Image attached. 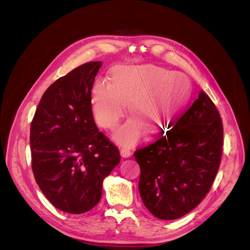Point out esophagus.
Returning <instances> with one entry per match:
<instances>
[{
	"label": "esophagus",
	"instance_id": "esophagus-1",
	"mask_svg": "<svg viewBox=\"0 0 250 250\" xmlns=\"http://www.w3.org/2000/svg\"><path fill=\"white\" fill-rule=\"evenodd\" d=\"M120 151H121V156L124 157V158L129 157V156L131 155V151H130V148H129V147L123 146V147H121Z\"/></svg>",
	"mask_w": 250,
	"mask_h": 250
}]
</instances>
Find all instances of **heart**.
I'll list each match as a JSON object with an SVG mask.
<instances>
[{
	"instance_id": "b5f03b06",
	"label": "heart",
	"mask_w": 250,
	"mask_h": 250,
	"mask_svg": "<svg viewBox=\"0 0 250 250\" xmlns=\"http://www.w3.org/2000/svg\"><path fill=\"white\" fill-rule=\"evenodd\" d=\"M191 81L185 74L145 64L121 66L112 72L110 83L98 81L93 88V110L97 123L112 129L126 111L135 117L120 128L116 139L131 145L143 132L142 124L167 125L184 111L191 96ZM138 119L137 120L136 119Z\"/></svg>"
}]
</instances>
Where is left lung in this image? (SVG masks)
<instances>
[{
	"label": "left lung",
	"instance_id": "8db88e82",
	"mask_svg": "<svg viewBox=\"0 0 250 250\" xmlns=\"http://www.w3.org/2000/svg\"><path fill=\"white\" fill-rule=\"evenodd\" d=\"M172 125L133 154L141 169L142 200L162 220L178 219L198 206L214 183L222 155V120L203 90Z\"/></svg>",
	"mask_w": 250,
	"mask_h": 250
}]
</instances>
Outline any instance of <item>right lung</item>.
I'll return each mask as SVG.
<instances>
[{
    "instance_id": "right-lung-1",
    "label": "right lung",
    "mask_w": 250,
    "mask_h": 250,
    "mask_svg": "<svg viewBox=\"0 0 250 250\" xmlns=\"http://www.w3.org/2000/svg\"><path fill=\"white\" fill-rule=\"evenodd\" d=\"M101 65L86 62L51 84L30 128L36 183L53 206L69 214H83L99 202L104 178L121 161L93 117L90 95Z\"/></svg>"
}]
</instances>
